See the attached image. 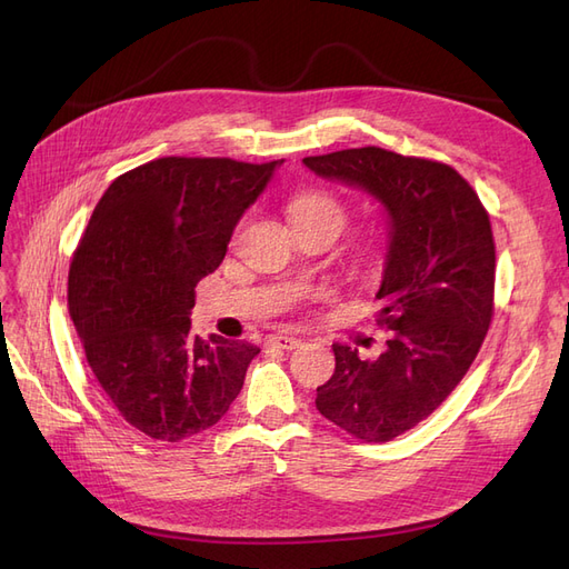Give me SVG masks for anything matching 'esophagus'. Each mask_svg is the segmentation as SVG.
Wrapping results in <instances>:
<instances>
[{"label":"esophagus","instance_id":"obj_1","mask_svg":"<svg viewBox=\"0 0 569 569\" xmlns=\"http://www.w3.org/2000/svg\"><path fill=\"white\" fill-rule=\"evenodd\" d=\"M268 343H270V347H278V349L291 351V349L301 347V339H299V337H289V335H272V337L268 339Z\"/></svg>","mask_w":569,"mask_h":569}]
</instances>
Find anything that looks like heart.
I'll return each mask as SVG.
<instances>
[{
    "label": "heart",
    "mask_w": 569,
    "mask_h": 569,
    "mask_svg": "<svg viewBox=\"0 0 569 569\" xmlns=\"http://www.w3.org/2000/svg\"><path fill=\"white\" fill-rule=\"evenodd\" d=\"M289 218L295 226H327L337 234L347 228V209L343 203L325 189H306L291 197L289 201ZM366 261H375L377 249L363 251Z\"/></svg>",
    "instance_id": "heart-1"
}]
</instances>
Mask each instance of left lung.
Masks as SVG:
<instances>
[{"label":"left lung","mask_w":569,"mask_h":569,"mask_svg":"<svg viewBox=\"0 0 569 569\" xmlns=\"http://www.w3.org/2000/svg\"><path fill=\"white\" fill-rule=\"evenodd\" d=\"M303 163L368 189L389 213V256L377 325L391 332L377 360L335 343V375L316 406L360 441H391L449 399L493 318L496 244L489 213L456 168L380 147Z\"/></svg>","instance_id":"1"}]
</instances>
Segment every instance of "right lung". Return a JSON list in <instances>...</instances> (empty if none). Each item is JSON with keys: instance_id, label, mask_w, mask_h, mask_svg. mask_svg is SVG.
<instances>
[{"instance_id": "add662e5", "label": "right lung", "mask_w": 569, "mask_h": 569, "mask_svg": "<svg viewBox=\"0 0 569 569\" xmlns=\"http://www.w3.org/2000/svg\"><path fill=\"white\" fill-rule=\"evenodd\" d=\"M274 166L153 159L109 184L82 232L68 313L99 387L151 439L176 443L213 427L261 353L247 341L192 335L189 311Z\"/></svg>"}]
</instances>
